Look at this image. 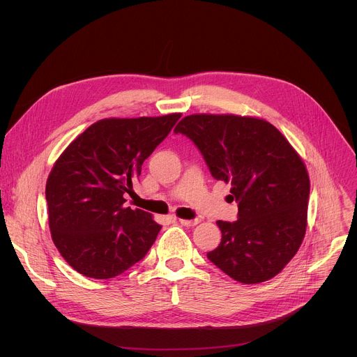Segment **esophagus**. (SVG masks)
Returning a JSON list of instances; mask_svg holds the SVG:
<instances>
[{
    "instance_id": "34e87169",
    "label": "esophagus",
    "mask_w": 357,
    "mask_h": 357,
    "mask_svg": "<svg viewBox=\"0 0 357 357\" xmlns=\"http://www.w3.org/2000/svg\"><path fill=\"white\" fill-rule=\"evenodd\" d=\"M179 223L182 225V226H186V227H189V226H196L197 223H199V219H193V220H186V219H179Z\"/></svg>"
}]
</instances>
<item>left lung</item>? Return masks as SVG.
Masks as SVG:
<instances>
[{
    "instance_id": "8db88e82",
    "label": "left lung",
    "mask_w": 357,
    "mask_h": 357,
    "mask_svg": "<svg viewBox=\"0 0 357 357\" xmlns=\"http://www.w3.org/2000/svg\"><path fill=\"white\" fill-rule=\"evenodd\" d=\"M190 138L215 179L231 185L238 219L218 220L222 241L208 259L243 284L271 280L295 256L307 230L310 176L288 139L268 121L192 114L174 130Z\"/></svg>"
}]
</instances>
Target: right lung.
<instances>
[{"instance_id": "right-lung-1", "label": "right lung", "mask_w": 357, "mask_h": 357, "mask_svg": "<svg viewBox=\"0 0 357 357\" xmlns=\"http://www.w3.org/2000/svg\"><path fill=\"white\" fill-rule=\"evenodd\" d=\"M181 116L100 120L62 152L45 195L52 240L73 270L107 280L145 257L161 226L126 208V193Z\"/></svg>"}]
</instances>
